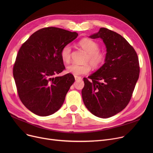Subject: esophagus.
I'll use <instances>...</instances> for the list:
<instances>
[{"instance_id": "34e87169", "label": "esophagus", "mask_w": 153, "mask_h": 153, "mask_svg": "<svg viewBox=\"0 0 153 153\" xmlns=\"http://www.w3.org/2000/svg\"><path fill=\"white\" fill-rule=\"evenodd\" d=\"M74 77H75L76 81H78V80H81L82 79V77H79V76H74Z\"/></svg>"}]
</instances>
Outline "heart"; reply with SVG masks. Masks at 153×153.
I'll list each match as a JSON object with an SVG mask.
<instances>
[{
  "mask_svg": "<svg viewBox=\"0 0 153 153\" xmlns=\"http://www.w3.org/2000/svg\"><path fill=\"white\" fill-rule=\"evenodd\" d=\"M79 45L87 53L85 59L86 62L89 63L94 68H97L104 62L105 60V54L100 51L99 46L97 42L89 38H84L79 42ZM71 47L69 45L64 46L61 51L62 60L65 62H69L71 59ZM91 71L89 64L81 65L76 63L71 64L67 67V72L75 76L87 74Z\"/></svg>",
  "mask_w": 153,
  "mask_h": 153,
  "instance_id": "b5f03b06",
  "label": "heart"
}]
</instances>
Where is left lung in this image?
Wrapping results in <instances>:
<instances>
[{"instance_id":"8db88e82","label":"left lung","mask_w":153,"mask_h":153,"mask_svg":"<svg viewBox=\"0 0 153 153\" xmlns=\"http://www.w3.org/2000/svg\"><path fill=\"white\" fill-rule=\"evenodd\" d=\"M90 38H100L106 48L105 63L84 78L82 100L95 116L107 118L123 110L129 103L140 74L134 48L115 31L100 28Z\"/></svg>"}]
</instances>
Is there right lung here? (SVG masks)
Listing matches in <instances>:
<instances>
[{
	"label": "right lung",
	"mask_w": 153,
	"mask_h": 153,
	"mask_svg": "<svg viewBox=\"0 0 153 153\" xmlns=\"http://www.w3.org/2000/svg\"><path fill=\"white\" fill-rule=\"evenodd\" d=\"M77 36L76 32L48 27L35 32L21 46L13 75L20 99L33 114L48 116L62 105L75 79L70 73L54 76L65 69L62 48Z\"/></svg>",
	"instance_id": "obj_1"
}]
</instances>
